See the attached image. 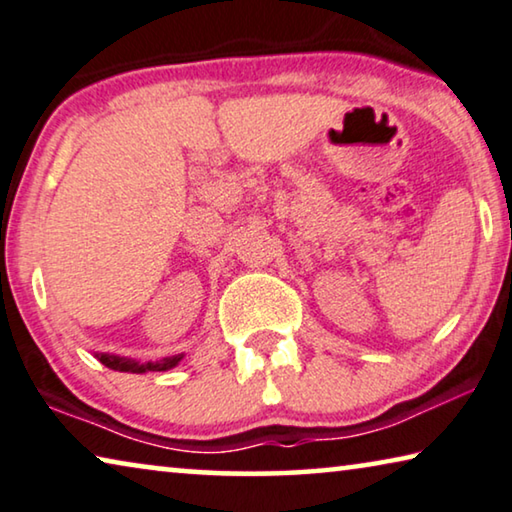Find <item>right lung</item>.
Listing matches in <instances>:
<instances>
[{
  "mask_svg": "<svg viewBox=\"0 0 512 512\" xmlns=\"http://www.w3.org/2000/svg\"><path fill=\"white\" fill-rule=\"evenodd\" d=\"M100 359V364H105L112 371H121V373H146V371H169V368L178 366V361L183 359V355L176 357H164L160 361H146L141 364L137 359H128V357H119V355H109V352H98L96 355Z\"/></svg>",
  "mask_w": 512,
  "mask_h": 512,
  "instance_id": "add662e5",
  "label": "right lung"
}]
</instances>
